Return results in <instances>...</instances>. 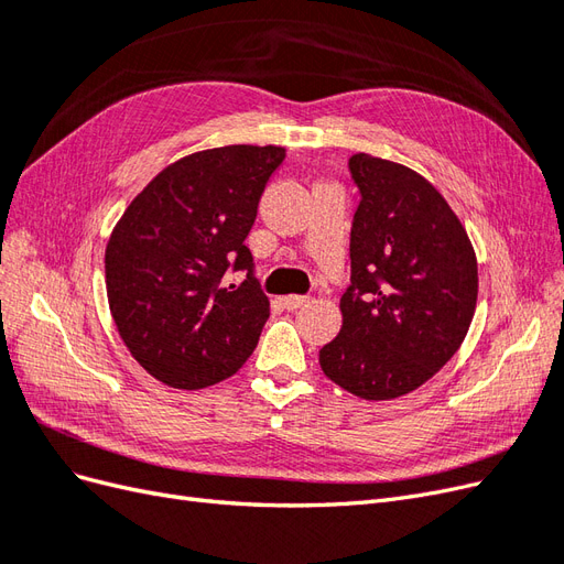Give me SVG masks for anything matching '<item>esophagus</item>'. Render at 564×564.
Wrapping results in <instances>:
<instances>
[{
  "label": "esophagus",
  "instance_id": "34e87169",
  "mask_svg": "<svg viewBox=\"0 0 564 564\" xmlns=\"http://www.w3.org/2000/svg\"><path fill=\"white\" fill-rule=\"evenodd\" d=\"M308 303H311L308 296H296V294H289V296L282 299V305H284L286 311H299V308H303V305H308Z\"/></svg>",
  "mask_w": 564,
  "mask_h": 564
}]
</instances>
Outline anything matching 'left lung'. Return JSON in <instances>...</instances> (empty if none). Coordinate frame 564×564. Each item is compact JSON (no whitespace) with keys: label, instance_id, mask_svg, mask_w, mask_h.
I'll return each mask as SVG.
<instances>
[{"label":"left lung","instance_id":"obj_1","mask_svg":"<svg viewBox=\"0 0 564 564\" xmlns=\"http://www.w3.org/2000/svg\"><path fill=\"white\" fill-rule=\"evenodd\" d=\"M350 286L319 367L362 400H395L445 367L477 303V259L437 187L404 164L357 152Z\"/></svg>","mask_w":564,"mask_h":564}]
</instances>
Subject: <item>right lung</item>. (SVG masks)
Instances as JSON below:
<instances>
[{
	"label": "right lung",
	"instance_id": "obj_1",
	"mask_svg": "<svg viewBox=\"0 0 564 564\" xmlns=\"http://www.w3.org/2000/svg\"><path fill=\"white\" fill-rule=\"evenodd\" d=\"M280 145L199 150L164 166L131 199L106 247L115 327L150 377L199 390L224 381L253 352L270 301L245 240ZM228 269L248 280L226 288Z\"/></svg>",
	"mask_w": 564,
	"mask_h": 564
}]
</instances>
